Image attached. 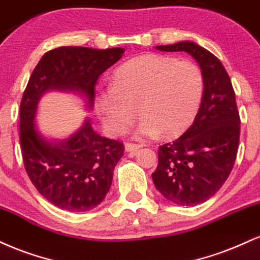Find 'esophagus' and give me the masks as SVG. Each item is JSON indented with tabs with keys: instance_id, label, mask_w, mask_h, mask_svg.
Masks as SVG:
<instances>
[{
	"instance_id": "esophagus-1",
	"label": "esophagus",
	"mask_w": 260,
	"mask_h": 260,
	"mask_svg": "<svg viewBox=\"0 0 260 260\" xmlns=\"http://www.w3.org/2000/svg\"><path fill=\"white\" fill-rule=\"evenodd\" d=\"M142 147H143L142 143H133V142L125 143V149H126L127 152H136L137 149H140Z\"/></svg>"
}]
</instances>
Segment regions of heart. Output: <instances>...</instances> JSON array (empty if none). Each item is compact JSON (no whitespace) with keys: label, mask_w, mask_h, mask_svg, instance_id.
<instances>
[{"label":"heart","mask_w":260,"mask_h":260,"mask_svg":"<svg viewBox=\"0 0 260 260\" xmlns=\"http://www.w3.org/2000/svg\"><path fill=\"white\" fill-rule=\"evenodd\" d=\"M203 73L196 63L163 54H143L115 70L112 87L94 107L106 130L119 136L143 115L137 136L178 137L193 123L203 99Z\"/></svg>","instance_id":"obj_1"}]
</instances>
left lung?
<instances>
[{
    "instance_id": "8db88e82",
    "label": "left lung",
    "mask_w": 260,
    "mask_h": 260,
    "mask_svg": "<svg viewBox=\"0 0 260 260\" xmlns=\"http://www.w3.org/2000/svg\"><path fill=\"white\" fill-rule=\"evenodd\" d=\"M164 52L184 51L200 64L204 91L193 124L175 141L158 149L154 186L170 202L196 206L220 190L239 151L240 113L230 76L208 50L190 41L157 46Z\"/></svg>"
}]
</instances>
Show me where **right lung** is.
Instances as JSON below:
<instances>
[{
	"label": "right lung",
	"instance_id": "right-lung-1",
	"mask_svg": "<svg viewBox=\"0 0 260 260\" xmlns=\"http://www.w3.org/2000/svg\"><path fill=\"white\" fill-rule=\"evenodd\" d=\"M124 48L64 46L42 56L20 102L19 139L26 174L48 202L70 212H87L105 200L113 170L124 155L123 142L106 139L90 120L68 140L48 142L35 127L40 97L48 90L79 91L91 108L100 75L117 63Z\"/></svg>",
	"mask_w": 260,
	"mask_h": 260
}]
</instances>
